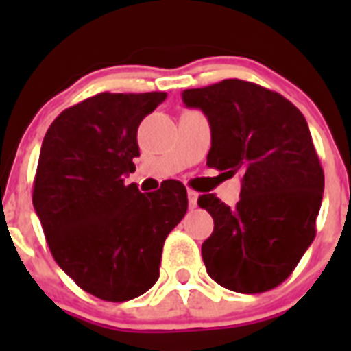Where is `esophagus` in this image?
Returning a JSON list of instances; mask_svg holds the SVG:
<instances>
[{
  "label": "esophagus",
  "mask_w": 351,
  "mask_h": 351,
  "mask_svg": "<svg viewBox=\"0 0 351 351\" xmlns=\"http://www.w3.org/2000/svg\"><path fill=\"white\" fill-rule=\"evenodd\" d=\"M197 200H198V193H197V191L188 190V202H190L191 209H195V207H197Z\"/></svg>",
  "instance_id": "1"
}]
</instances>
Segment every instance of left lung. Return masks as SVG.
I'll list each match as a JSON object with an SVG mask.
<instances>
[{
	"mask_svg": "<svg viewBox=\"0 0 351 351\" xmlns=\"http://www.w3.org/2000/svg\"><path fill=\"white\" fill-rule=\"evenodd\" d=\"M210 125L207 167L243 176L241 198L225 206L214 193L198 206L214 219L202 244L207 274L239 293L283 283L315 239L324 170L302 112L258 84L226 79L182 91Z\"/></svg>",
	"mask_w": 351,
	"mask_h": 351,
	"instance_id": "1",
	"label": "left lung"
}]
</instances>
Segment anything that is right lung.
I'll use <instances>...</instances> for the list:
<instances>
[{
	"instance_id": "add662e5",
	"label": "right lung",
	"mask_w": 351,
	"mask_h": 351,
	"mask_svg": "<svg viewBox=\"0 0 351 351\" xmlns=\"http://www.w3.org/2000/svg\"><path fill=\"white\" fill-rule=\"evenodd\" d=\"M165 98L100 93L63 110L43 137L33 207L58 265L98 299L123 302L153 287L167 235L188 210L179 181L141 193L123 179L141 156V121Z\"/></svg>"
}]
</instances>
